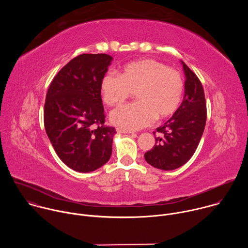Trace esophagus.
I'll return each mask as SVG.
<instances>
[{
  "mask_svg": "<svg viewBox=\"0 0 248 248\" xmlns=\"http://www.w3.org/2000/svg\"><path fill=\"white\" fill-rule=\"evenodd\" d=\"M117 131H118L119 133H128V134H133V132H132V131H130V130H126V129H124V128H121V127H118V128H117Z\"/></svg>",
  "mask_w": 248,
  "mask_h": 248,
  "instance_id": "1",
  "label": "esophagus"
}]
</instances>
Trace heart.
I'll return each instance as SVG.
<instances>
[{"instance_id":"b5f03b06","label":"heart","mask_w":248,"mask_h":248,"mask_svg":"<svg viewBox=\"0 0 248 248\" xmlns=\"http://www.w3.org/2000/svg\"><path fill=\"white\" fill-rule=\"evenodd\" d=\"M103 102L123 104L131 93L136 103L111 113V122L126 130L143 128L154 121L166 120L178 111L184 94V80L176 69L152 59L130 62L119 69V77L106 75L100 83Z\"/></svg>"}]
</instances>
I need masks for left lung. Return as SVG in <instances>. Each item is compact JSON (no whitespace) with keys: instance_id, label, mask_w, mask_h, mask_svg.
<instances>
[{"instance_id":"1","label":"left lung","mask_w":248,"mask_h":248,"mask_svg":"<svg viewBox=\"0 0 248 248\" xmlns=\"http://www.w3.org/2000/svg\"><path fill=\"white\" fill-rule=\"evenodd\" d=\"M181 62L186 76L184 101L171 118L156 128L159 132L156 143L144 154L148 164L164 170L178 169L192 157L206 124L202 84L192 70L183 61Z\"/></svg>"}]
</instances>
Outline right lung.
Listing matches in <instances>:
<instances>
[{"label":"right lung","instance_id":"1","mask_svg":"<svg viewBox=\"0 0 248 248\" xmlns=\"http://www.w3.org/2000/svg\"><path fill=\"white\" fill-rule=\"evenodd\" d=\"M113 58L82 54L67 62L51 82L44 106L46 133L59 158L79 172L110 160L115 127L106 126L100 83Z\"/></svg>","mask_w":248,"mask_h":248}]
</instances>
